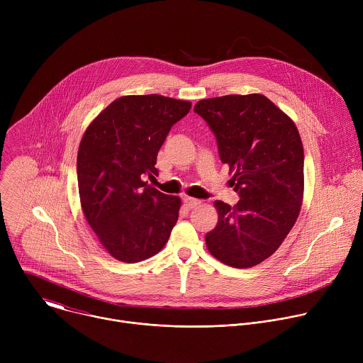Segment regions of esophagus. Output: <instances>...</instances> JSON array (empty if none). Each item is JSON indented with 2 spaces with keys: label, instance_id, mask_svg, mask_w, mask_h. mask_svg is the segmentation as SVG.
<instances>
[{
  "label": "esophagus",
  "instance_id": "1",
  "mask_svg": "<svg viewBox=\"0 0 363 363\" xmlns=\"http://www.w3.org/2000/svg\"><path fill=\"white\" fill-rule=\"evenodd\" d=\"M199 203H201L199 199H195V198H191V196L184 198V205L186 206V208H195V206H198Z\"/></svg>",
  "mask_w": 363,
  "mask_h": 363
}]
</instances>
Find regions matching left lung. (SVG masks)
I'll use <instances>...</instances> for the list:
<instances>
[{
	"label": "left lung",
	"instance_id": "8db88e82",
	"mask_svg": "<svg viewBox=\"0 0 363 363\" xmlns=\"http://www.w3.org/2000/svg\"><path fill=\"white\" fill-rule=\"evenodd\" d=\"M240 201H216L217 227L205 235L221 263L248 269L264 262L293 228L303 202L304 153L294 122L260 93L199 100Z\"/></svg>",
	"mask_w": 363,
	"mask_h": 363
}]
</instances>
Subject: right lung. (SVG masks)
<instances>
[{
    "label": "right lung",
    "mask_w": 363,
    "mask_h": 363,
    "mask_svg": "<svg viewBox=\"0 0 363 363\" xmlns=\"http://www.w3.org/2000/svg\"><path fill=\"white\" fill-rule=\"evenodd\" d=\"M191 101L161 94L122 96L87 126L77 152L83 214L100 244L119 262L160 252L177 224L181 198L142 181L158 174V152Z\"/></svg>",
    "instance_id": "obj_1"
}]
</instances>
